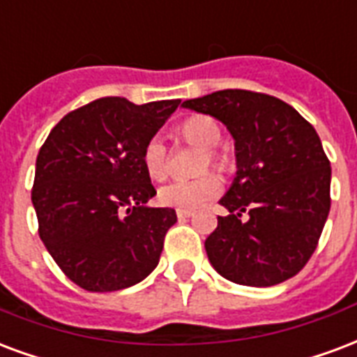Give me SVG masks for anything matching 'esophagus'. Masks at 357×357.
Returning <instances> with one entry per match:
<instances>
[{"instance_id": "34e87169", "label": "esophagus", "mask_w": 357, "mask_h": 357, "mask_svg": "<svg viewBox=\"0 0 357 357\" xmlns=\"http://www.w3.org/2000/svg\"><path fill=\"white\" fill-rule=\"evenodd\" d=\"M176 216L178 218H190V216H194V211H190V208H176Z\"/></svg>"}]
</instances>
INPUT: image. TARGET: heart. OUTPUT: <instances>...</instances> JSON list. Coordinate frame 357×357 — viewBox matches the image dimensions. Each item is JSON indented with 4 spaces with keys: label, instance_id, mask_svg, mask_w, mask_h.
Returning a JSON list of instances; mask_svg holds the SVG:
<instances>
[{
    "label": "heart",
    "instance_id": "1",
    "mask_svg": "<svg viewBox=\"0 0 357 357\" xmlns=\"http://www.w3.org/2000/svg\"><path fill=\"white\" fill-rule=\"evenodd\" d=\"M178 137L190 146L203 150L199 162V171L214 167L216 171L227 173L231 171L233 160L226 150L216 144L222 139L220 126L208 116H190L178 126ZM143 165L152 181H163L169 175V149L160 137L149 139L143 149ZM222 190V181L214 173L192 178V181H173L165 184L158 192V201L165 207L195 208L205 201L213 199Z\"/></svg>",
    "mask_w": 357,
    "mask_h": 357
}]
</instances>
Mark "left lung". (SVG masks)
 <instances>
[{"label":"left lung","instance_id":"left-lung-1","mask_svg":"<svg viewBox=\"0 0 357 357\" xmlns=\"http://www.w3.org/2000/svg\"><path fill=\"white\" fill-rule=\"evenodd\" d=\"M182 107L211 114L235 139L229 211L205 241L208 261L235 284L267 288L307 265L328 220L331 165L312 126L282 99L220 90ZM246 210L251 218L240 220Z\"/></svg>","mask_w":357,"mask_h":357}]
</instances>
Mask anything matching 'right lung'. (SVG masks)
Returning a JSON list of instances; mask_svg holds the SVG:
<instances>
[{"instance_id": "1", "label": "right lung", "mask_w": 357, "mask_h": 357, "mask_svg": "<svg viewBox=\"0 0 357 357\" xmlns=\"http://www.w3.org/2000/svg\"><path fill=\"white\" fill-rule=\"evenodd\" d=\"M178 105L96 99L67 112L43 143L31 188L39 237L80 288L124 290L156 269L176 213L144 205L156 190L143 149Z\"/></svg>"}]
</instances>
